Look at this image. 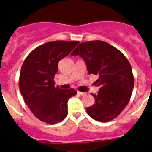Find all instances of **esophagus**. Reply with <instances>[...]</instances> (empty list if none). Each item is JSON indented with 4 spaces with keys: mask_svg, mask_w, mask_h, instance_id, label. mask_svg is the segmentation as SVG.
<instances>
[{
    "mask_svg": "<svg viewBox=\"0 0 152 152\" xmlns=\"http://www.w3.org/2000/svg\"><path fill=\"white\" fill-rule=\"evenodd\" d=\"M77 94H79V95H80V96H85V95H87V93H85V92H80V91H78Z\"/></svg>",
    "mask_w": 152,
    "mask_h": 152,
    "instance_id": "1",
    "label": "esophagus"
}]
</instances>
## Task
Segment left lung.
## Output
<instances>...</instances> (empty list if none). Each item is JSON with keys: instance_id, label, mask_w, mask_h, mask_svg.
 <instances>
[{"instance_id": "1", "label": "left lung", "mask_w": 152, "mask_h": 152, "mask_svg": "<svg viewBox=\"0 0 152 152\" xmlns=\"http://www.w3.org/2000/svg\"><path fill=\"white\" fill-rule=\"evenodd\" d=\"M71 56H79L86 64L89 74L98 75L95 82L99 87L93 94L95 104L87 107L88 115L99 122L117 117L130 100L134 85L132 69L119 50L102 41L81 43Z\"/></svg>"}]
</instances>
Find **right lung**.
Segmentation results:
<instances>
[{
	"label": "right lung",
	"instance_id": "1",
	"mask_svg": "<svg viewBox=\"0 0 152 152\" xmlns=\"http://www.w3.org/2000/svg\"><path fill=\"white\" fill-rule=\"evenodd\" d=\"M79 42L54 41L38 47L28 55L20 69L19 88L25 102L41 121L54 124L67 115V101L76 90L55 87L58 61L70 53Z\"/></svg>",
	"mask_w": 152,
	"mask_h": 152
}]
</instances>
